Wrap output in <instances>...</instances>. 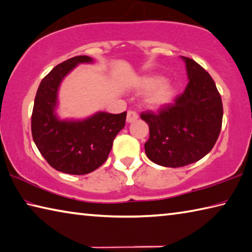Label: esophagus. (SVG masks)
<instances>
[{
    "label": "esophagus",
    "instance_id": "1",
    "mask_svg": "<svg viewBox=\"0 0 252 252\" xmlns=\"http://www.w3.org/2000/svg\"><path fill=\"white\" fill-rule=\"evenodd\" d=\"M138 114H136V112L134 111H127L126 113V122L127 123H132L138 120Z\"/></svg>",
    "mask_w": 252,
    "mask_h": 252
}]
</instances>
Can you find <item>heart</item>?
<instances>
[{
  "label": "heart",
  "instance_id": "b5f03b06",
  "mask_svg": "<svg viewBox=\"0 0 252 252\" xmlns=\"http://www.w3.org/2000/svg\"><path fill=\"white\" fill-rule=\"evenodd\" d=\"M140 91H150L145 97L146 106L150 108H161L171 103L176 95V87L163 76L152 75L141 78L136 85Z\"/></svg>",
  "mask_w": 252,
  "mask_h": 252
}]
</instances>
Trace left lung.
I'll list each match as a JSON object with an SVG mask.
<instances>
[{
  "instance_id": "1",
  "label": "left lung",
  "mask_w": 252,
  "mask_h": 252,
  "mask_svg": "<svg viewBox=\"0 0 252 252\" xmlns=\"http://www.w3.org/2000/svg\"><path fill=\"white\" fill-rule=\"evenodd\" d=\"M189 77L184 93L158 113L146 111V157L165 167L195 163L210 152L220 133L222 102L212 77L193 59L181 57Z\"/></svg>"
}]
</instances>
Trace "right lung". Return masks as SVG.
Listing matches in <instances>:
<instances>
[{"instance_id":"add662e5","label":"right lung","mask_w":252,"mask_h":252,"mask_svg":"<svg viewBox=\"0 0 252 252\" xmlns=\"http://www.w3.org/2000/svg\"><path fill=\"white\" fill-rule=\"evenodd\" d=\"M93 63L91 57L76 56L53 68L39 84L32 114V135L40 154L55 170L72 175H85L101 166L126 125V112L98 111L85 119L58 117L62 81L79 63Z\"/></svg>"}]
</instances>
